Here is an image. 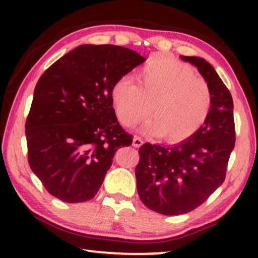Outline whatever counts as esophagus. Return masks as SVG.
<instances>
[{
	"instance_id": "34e87169",
	"label": "esophagus",
	"mask_w": 258,
	"mask_h": 258,
	"mask_svg": "<svg viewBox=\"0 0 258 258\" xmlns=\"http://www.w3.org/2000/svg\"><path fill=\"white\" fill-rule=\"evenodd\" d=\"M142 145H143V140L140 137H138V135H135L133 139V146L138 148V147H141Z\"/></svg>"
}]
</instances>
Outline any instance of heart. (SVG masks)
Wrapping results in <instances>:
<instances>
[{
	"instance_id": "b5f03b06",
	"label": "heart",
	"mask_w": 258,
	"mask_h": 258,
	"mask_svg": "<svg viewBox=\"0 0 258 258\" xmlns=\"http://www.w3.org/2000/svg\"><path fill=\"white\" fill-rule=\"evenodd\" d=\"M111 100L116 117L126 127L146 119L151 110L155 121L147 130L177 142L206 123L213 93L189 64L158 54L140 69L138 82L128 76L119 78L111 89Z\"/></svg>"
}]
</instances>
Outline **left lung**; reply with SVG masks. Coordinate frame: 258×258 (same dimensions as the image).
Segmentation results:
<instances>
[{"instance_id": "left-lung-1", "label": "left lung", "mask_w": 258, "mask_h": 258, "mask_svg": "<svg viewBox=\"0 0 258 258\" xmlns=\"http://www.w3.org/2000/svg\"><path fill=\"white\" fill-rule=\"evenodd\" d=\"M198 68L213 93L208 119L197 133L175 146L145 143L135 168L141 202L163 215L194 211L225 180L235 143L233 101L228 87L209 62L181 56Z\"/></svg>"}]
</instances>
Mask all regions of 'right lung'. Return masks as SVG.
<instances>
[{
	"instance_id": "1",
	"label": "right lung",
	"mask_w": 258,
	"mask_h": 258,
	"mask_svg": "<svg viewBox=\"0 0 258 258\" xmlns=\"http://www.w3.org/2000/svg\"><path fill=\"white\" fill-rule=\"evenodd\" d=\"M145 60L123 46L84 44L42 74L25 132L30 168L53 197L92 199L117 149L132 145L113 111L111 89Z\"/></svg>"
}]
</instances>
